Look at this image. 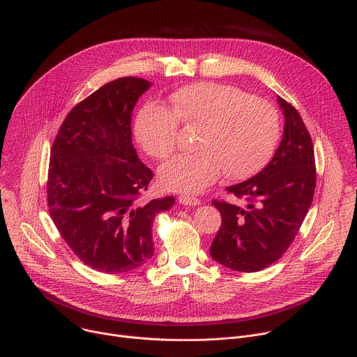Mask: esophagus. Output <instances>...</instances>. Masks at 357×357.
Wrapping results in <instances>:
<instances>
[{
  "mask_svg": "<svg viewBox=\"0 0 357 357\" xmlns=\"http://www.w3.org/2000/svg\"><path fill=\"white\" fill-rule=\"evenodd\" d=\"M178 202L182 203V205H186V206L200 205V199H197V197H195V196H189V195H181V196H178Z\"/></svg>",
  "mask_w": 357,
  "mask_h": 357,
  "instance_id": "esophagus-1",
  "label": "esophagus"
}]
</instances>
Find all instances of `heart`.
<instances>
[{"instance_id":"1","label":"heart","mask_w":357,"mask_h":357,"mask_svg":"<svg viewBox=\"0 0 357 357\" xmlns=\"http://www.w3.org/2000/svg\"><path fill=\"white\" fill-rule=\"evenodd\" d=\"M171 109L144 106L134 124L135 138L152 158L168 160L176 149L179 124L197 128L196 152L181 155L160 169L162 186L199 192L225 174L247 179L261 171L277 148L281 121L267 100L227 84L195 83L171 94Z\"/></svg>"}]
</instances>
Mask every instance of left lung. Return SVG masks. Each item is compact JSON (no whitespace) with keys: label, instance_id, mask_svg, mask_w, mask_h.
<instances>
[{"label":"left lung","instance_id":"left-lung-1","mask_svg":"<svg viewBox=\"0 0 357 357\" xmlns=\"http://www.w3.org/2000/svg\"><path fill=\"white\" fill-rule=\"evenodd\" d=\"M285 117L284 137L271 162L256 176L227 188L244 205L212 203L222 226L211 256L234 271L256 273L282 257L312 205L317 167L312 138L299 113L278 96Z\"/></svg>","mask_w":357,"mask_h":357}]
</instances>
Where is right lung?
I'll return each mask as SVG.
<instances>
[{
	"instance_id": "1",
	"label": "right lung",
	"mask_w": 357,
	"mask_h": 357,
	"mask_svg": "<svg viewBox=\"0 0 357 357\" xmlns=\"http://www.w3.org/2000/svg\"><path fill=\"white\" fill-rule=\"evenodd\" d=\"M151 83L120 77L77 103L50 149L47 206L77 259L107 274L132 271L154 256L152 225L175 199L139 203L154 178L137 155L131 116Z\"/></svg>"
}]
</instances>
